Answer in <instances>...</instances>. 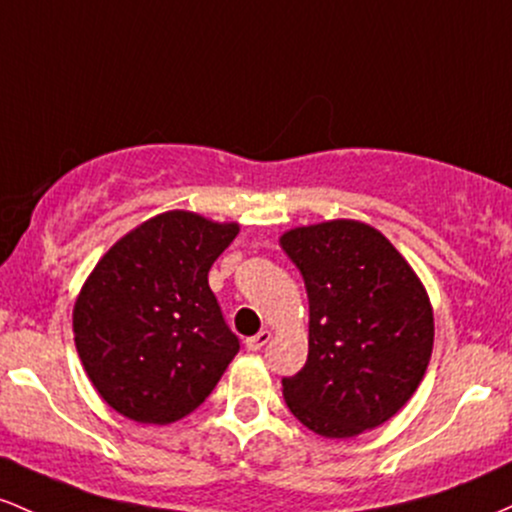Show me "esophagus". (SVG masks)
<instances>
[{
  "mask_svg": "<svg viewBox=\"0 0 512 512\" xmlns=\"http://www.w3.org/2000/svg\"><path fill=\"white\" fill-rule=\"evenodd\" d=\"M268 341H271V331H268V329H263V331H258L256 336L246 338V348H249V350H254V353H256V350H261L263 346H266Z\"/></svg>",
  "mask_w": 512,
  "mask_h": 512,
  "instance_id": "34e87169",
  "label": "esophagus"
}]
</instances>
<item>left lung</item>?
Instances as JSON below:
<instances>
[{
  "mask_svg": "<svg viewBox=\"0 0 512 512\" xmlns=\"http://www.w3.org/2000/svg\"><path fill=\"white\" fill-rule=\"evenodd\" d=\"M280 246L309 300V355L283 380L292 416L324 438H355L394 416L426 375L433 304L380 229L329 220L287 229Z\"/></svg>",
  "mask_w": 512,
  "mask_h": 512,
  "instance_id": "8db88e82",
  "label": "left lung"
}]
</instances>
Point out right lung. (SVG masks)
Masks as SVG:
<instances>
[{"mask_svg": "<svg viewBox=\"0 0 512 512\" xmlns=\"http://www.w3.org/2000/svg\"><path fill=\"white\" fill-rule=\"evenodd\" d=\"M239 234L191 210L130 229L99 258L72 309L74 346L94 389L135 423L169 426L208 399L239 350L208 285Z\"/></svg>", "mask_w": 512, "mask_h": 512, "instance_id": "obj_1", "label": "right lung"}]
</instances>
